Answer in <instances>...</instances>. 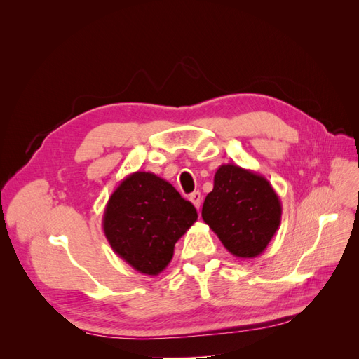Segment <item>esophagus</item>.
Instances as JSON below:
<instances>
[{
  "label": "esophagus",
  "mask_w": 359,
  "mask_h": 359,
  "mask_svg": "<svg viewBox=\"0 0 359 359\" xmlns=\"http://www.w3.org/2000/svg\"><path fill=\"white\" fill-rule=\"evenodd\" d=\"M190 201H191V203L199 210L201 202H202V194H201L199 191H193V193L190 194Z\"/></svg>",
  "instance_id": "esophagus-1"
}]
</instances>
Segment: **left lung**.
Segmentation results:
<instances>
[{
  "label": "left lung",
  "mask_w": 359,
  "mask_h": 359,
  "mask_svg": "<svg viewBox=\"0 0 359 359\" xmlns=\"http://www.w3.org/2000/svg\"><path fill=\"white\" fill-rule=\"evenodd\" d=\"M202 219L227 252L253 259L265 252L278 231L281 202L269 181L238 165H222L206 194Z\"/></svg>",
  "instance_id": "1"
}]
</instances>
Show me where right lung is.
I'll list each match as a JSON object with an SVG mask.
<instances>
[{"mask_svg": "<svg viewBox=\"0 0 359 359\" xmlns=\"http://www.w3.org/2000/svg\"><path fill=\"white\" fill-rule=\"evenodd\" d=\"M196 220V208L170 182L137 170L111 194L103 232L130 266L140 274L158 276L172 260L177 241Z\"/></svg>", "mask_w": 359, "mask_h": 359, "instance_id": "obj_1", "label": "right lung"}]
</instances>
